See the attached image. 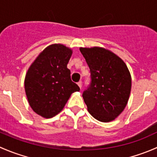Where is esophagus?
<instances>
[{
	"mask_svg": "<svg viewBox=\"0 0 157 157\" xmlns=\"http://www.w3.org/2000/svg\"><path fill=\"white\" fill-rule=\"evenodd\" d=\"M77 85H78L79 87L81 89V87H82V82L81 81H79L78 83H77Z\"/></svg>",
	"mask_w": 157,
	"mask_h": 157,
	"instance_id": "1",
	"label": "esophagus"
}]
</instances>
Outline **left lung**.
Instances as JSON below:
<instances>
[{
  "mask_svg": "<svg viewBox=\"0 0 157 157\" xmlns=\"http://www.w3.org/2000/svg\"><path fill=\"white\" fill-rule=\"evenodd\" d=\"M90 70L91 83L83 93L90 115L102 122L113 121L129 99L131 77L125 63L100 47L80 48Z\"/></svg>",
  "mask_w": 157,
  "mask_h": 157,
  "instance_id": "obj_1",
  "label": "left lung"
}]
</instances>
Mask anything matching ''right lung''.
<instances>
[{"instance_id": "add662e5", "label": "right lung", "mask_w": 157, "mask_h": 157, "mask_svg": "<svg viewBox=\"0 0 157 157\" xmlns=\"http://www.w3.org/2000/svg\"><path fill=\"white\" fill-rule=\"evenodd\" d=\"M72 50L61 44L47 47L33 61L26 74L25 91L30 107L50 118L58 115L70 96L80 87L71 79L67 65Z\"/></svg>"}]
</instances>
